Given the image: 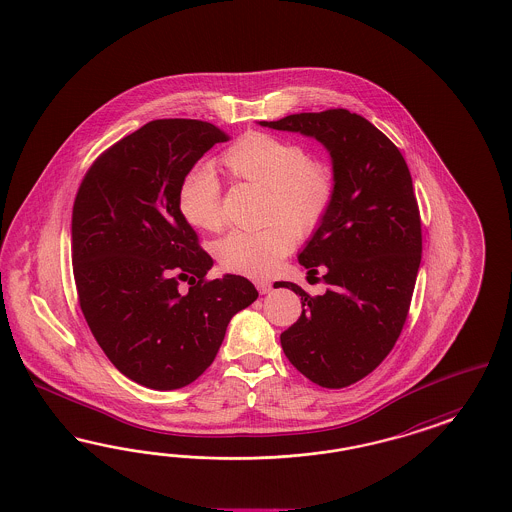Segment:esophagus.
I'll return each instance as SVG.
<instances>
[{"label":"esophagus","mask_w":512,"mask_h":512,"mask_svg":"<svg viewBox=\"0 0 512 512\" xmlns=\"http://www.w3.org/2000/svg\"><path fill=\"white\" fill-rule=\"evenodd\" d=\"M256 288H258L260 294H269L273 284L269 283V281H256Z\"/></svg>","instance_id":"obj_1"}]
</instances>
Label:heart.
I'll return each instance as SVG.
<instances>
[{
	"instance_id": "heart-1",
	"label": "heart",
	"mask_w": 512,
	"mask_h": 512,
	"mask_svg": "<svg viewBox=\"0 0 512 512\" xmlns=\"http://www.w3.org/2000/svg\"><path fill=\"white\" fill-rule=\"evenodd\" d=\"M222 163L231 176L267 190V218L286 219L298 231L315 228L332 201L330 172L307 161L302 146L283 138L245 134L224 152ZM178 209L193 228H220V180L212 167L199 165L184 176ZM285 223L277 220L258 231H231L216 245L220 262L248 277L273 273L296 243L293 227Z\"/></svg>"
}]
</instances>
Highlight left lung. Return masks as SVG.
I'll list each match as a JSON object with an SVG mask.
<instances>
[{"label":"left lung","mask_w":512,"mask_h":512,"mask_svg":"<svg viewBox=\"0 0 512 512\" xmlns=\"http://www.w3.org/2000/svg\"><path fill=\"white\" fill-rule=\"evenodd\" d=\"M262 127L321 142L332 161V201L298 254L307 277L330 288L311 298L281 334L284 355L313 383L340 389L389 355L406 321L421 262V222L412 176L397 146L347 110L286 115Z\"/></svg>","instance_id":"obj_1"}]
</instances>
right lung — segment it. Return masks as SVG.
<instances>
[{
    "label": "right lung",
    "instance_id": "1",
    "mask_svg": "<svg viewBox=\"0 0 512 512\" xmlns=\"http://www.w3.org/2000/svg\"><path fill=\"white\" fill-rule=\"evenodd\" d=\"M226 140L207 121L155 119L102 153L77 191L72 264L81 311L115 368L155 391L199 378L233 315L258 298L241 275L205 281L214 262L178 209L184 176Z\"/></svg>",
    "mask_w": 512,
    "mask_h": 512
}]
</instances>
